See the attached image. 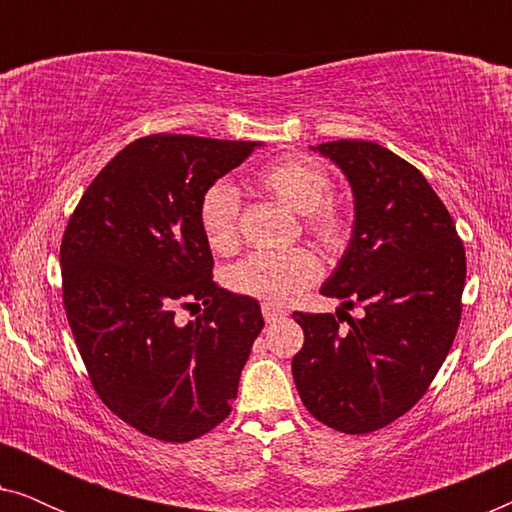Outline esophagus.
Wrapping results in <instances>:
<instances>
[{
    "instance_id": "1",
    "label": "esophagus",
    "mask_w": 512,
    "mask_h": 512,
    "mask_svg": "<svg viewBox=\"0 0 512 512\" xmlns=\"http://www.w3.org/2000/svg\"><path fill=\"white\" fill-rule=\"evenodd\" d=\"M261 312H263V319L268 321V324H275V321L286 317L284 307H279V305H275V303H263V305H261Z\"/></svg>"
}]
</instances>
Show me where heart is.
<instances>
[{
	"mask_svg": "<svg viewBox=\"0 0 512 512\" xmlns=\"http://www.w3.org/2000/svg\"><path fill=\"white\" fill-rule=\"evenodd\" d=\"M256 184L305 214V228L328 254H340L352 237V214L328 200L333 181L324 165L312 158L277 160L256 174ZM198 223L207 247L230 254L240 240V198L228 181H214L200 195ZM319 275V261L303 247L286 251H256L228 270V286L235 293L265 303H286L310 286Z\"/></svg>",
	"mask_w": 512,
	"mask_h": 512,
	"instance_id": "obj_1",
	"label": "heart"
}]
</instances>
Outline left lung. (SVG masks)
I'll use <instances>...</instances> for the list:
<instances>
[{
	"mask_svg": "<svg viewBox=\"0 0 512 512\" xmlns=\"http://www.w3.org/2000/svg\"><path fill=\"white\" fill-rule=\"evenodd\" d=\"M354 191V235L321 293L363 317L293 312L305 333L291 370L314 419L363 436L405 415L431 387L461 319L466 251L424 174L375 142L317 146Z\"/></svg>",
	"mask_w": 512,
	"mask_h": 512,
	"instance_id": "8db88e82",
	"label": "left lung"
}]
</instances>
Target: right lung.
Instances as JSON below:
<instances>
[{"label": "right lung", "instance_id": "right-lung-1", "mask_svg": "<svg viewBox=\"0 0 512 512\" xmlns=\"http://www.w3.org/2000/svg\"><path fill=\"white\" fill-rule=\"evenodd\" d=\"M256 142L149 135L90 181L60 244L62 303L90 384L125 424L165 443L230 415L261 305L221 289L198 223L202 191ZM198 302L181 325L177 309Z\"/></svg>", "mask_w": 512, "mask_h": 512}]
</instances>
